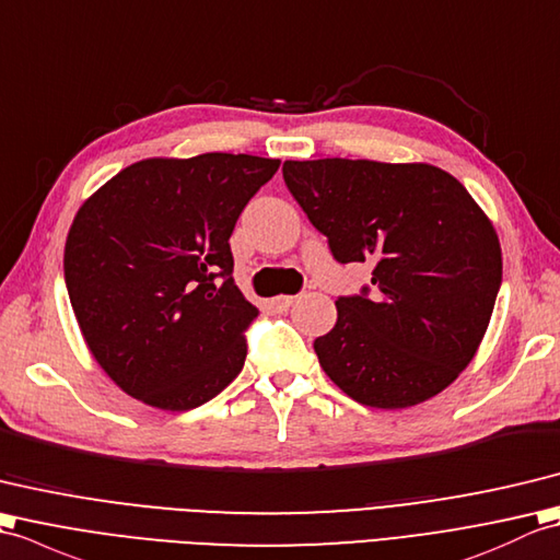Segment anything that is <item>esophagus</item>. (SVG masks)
Returning a JSON list of instances; mask_svg holds the SVG:
<instances>
[{
	"mask_svg": "<svg viewBox=\"0 0 560 560\" xmlns=\"http://www.w3.org/2000/svg\"><path fill=\"white\" fill-rule=\"evenodd\" d=\"M296 300H302V294H282V296H276V300H272V308H276V312H288V308H290Z\"/></svg>",
	"mask_w": 560,
	"mask_h": 560,
	"instance_id": "1",
	"label": "esophagus"
}]
</instances>
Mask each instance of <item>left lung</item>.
I'll return each mask as SVG.
<instances>
[{
    "label": "left lung",
    "mask_w": 560,
    "mask_h": 560,
    "mask_svg": "<svg viewBox=\"0 0 560 560\" xmlns=\"http://www.w3.org/2000/svg\"><path fill=\"white\" fill-rule=\"evenodd\" d=\"M282 177L338 264H374L371 294L338 296V320L314 340L328 378L378 409L448 388L477 354L503 276L475 198L427 163L288 160Z\"/></svg>",
    "instance_id": "obj_1"
}]
</instances>
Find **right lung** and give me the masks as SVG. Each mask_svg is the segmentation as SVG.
Segmentation results:
<instances>
[{"label": "right lung", "mask_w": 560, "mask_h": 560, "mask_svg": "<svg viewBox=\"0 0 560 560\" xmlns=\"http://www.w3.org/2000/svg\"><path fill=\"white\" fill-rule=\"evenodd\" d=\"M280 160L148 158L85 201L65 246L83 340L124 393L186 412L225 390L258 308L234 284L232 230Z\"/></svg>", "instance_id": "1"}]
</instances>
